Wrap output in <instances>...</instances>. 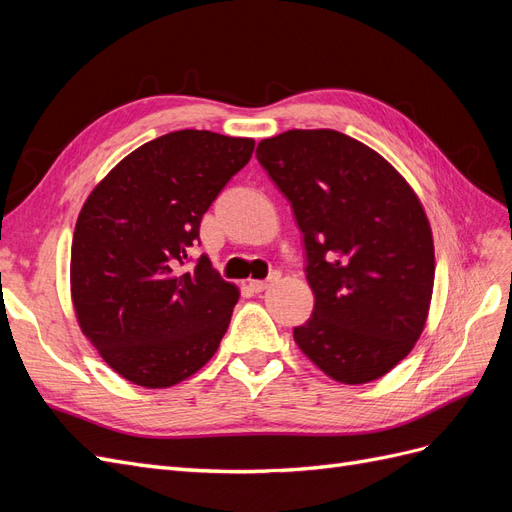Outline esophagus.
<instances>
[{"instance_id": "obj_1", "label": "esophagus", "mask_w": 512, "mask_h": 512, "mask_svg": "<svg viewBox=\"0 0 512 512\" xmlns=\"http://www.w3.org/2000/svg\"><path fill=\"white\" fill-rule=\"evenodd\" d=\"M277 280H280V273L277 271H273L271 275H269V280H254V282H250V290L252 292H265L269 286H273Z\"/></svg>"}]
</instances>
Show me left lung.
I'll list each match as a JSON object with an SVG mask.
<instances>
[{"label": "left lung", "mask_w": 512, "mask_h": 512, "mask_svg": "<svg viewBox=\"0 0 512 512\" xmlns=\"http://www.w3.org/2000/svg\"><path fill=\"white\" fill-rule=\"evenodd\" d=\"M256 158L303 232L312 318L294 342L342 384L378 380L421 337L436 275L431 226L380 153L335 130H288Z\"/></svg>", "instance_id": "1"}]
</instances>
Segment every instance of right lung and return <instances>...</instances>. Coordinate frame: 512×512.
Wrapping results in <instances>:
<instances>
[{"mask_svg": "<svg viewBox=\"0 0 512 512\" xmlns=\"http://www.w3.org/2000/svg\"><path fill=\"white\" fill-rule=\"evenodd\" d=\"M254 145L209 130L170 132L134 149L85 200L70 258L76 320L132 384H179L220 348L239 290L207 256L183 267L200 220Z\"/></svg>", "mask_w": 512, "mask_h": 512, "instance_id": "obj_1", "label": "right lung"}]
</instances>
